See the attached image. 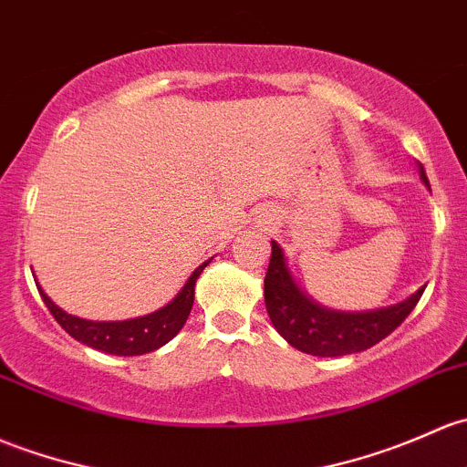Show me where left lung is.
<instances>
[{
  "instance_id": "obj_1",
  "label": "left lung",
  "mask_w": 467,
  "mask_h": 467,
  "mask_svg": "<svg viewBox=\"0 0 467 467\" xmlns=\"http://www.w3.org/2000/svg\"><path fill=\"white\" fill-rule=\"evenodd\" d=\"M416 168L430 190L423 165L416 163ZM271 264L264 279L268 317L288 345L308 356L336 358L369 349L400 327L425 291L420 286L402 302L371 311H336L308 296L288 266L282 246L277 242H271Z\"/></svg>"
}]
</instances>
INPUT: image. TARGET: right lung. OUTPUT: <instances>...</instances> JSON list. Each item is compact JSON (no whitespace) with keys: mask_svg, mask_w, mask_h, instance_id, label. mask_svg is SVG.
<instances>
[{"mask_svg":"<svg viewBox=\"0 0 467 467\" xmlns=\"http://www.w3.org/2000/svg\"><path fill=\"white\" fill-rule=\"evenodd\" d=\"M208 264L210 259L201 264L199 268H194V273L190 275L188 282L183 284V288H181L165 306H161L159 311L131 317V320L116 322H98L71 316V313H67L65 308L57 306V304L44 293V288L39 286L36 275H33V277H36L37 291L39 296H42L44 304H47V308L51 311V316L56 317L57 324L65 328L68 336L76 337L82 345L91 347V349L111 353V356H143V353L156 351L163 345H168L171 337L183 328L190 311H192L196 279H199V275L203 273V268L208 266Z\"/></svg>","mask_w":467,"mask_h":467,"instance_id":"add662e5","label":"right lung"}]
</instances>
